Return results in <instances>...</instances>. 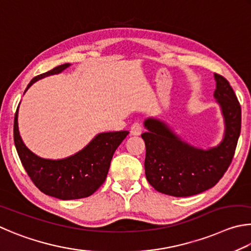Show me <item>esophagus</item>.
<instances>
[{"mask_svg":"<svg viewBox=\"0 0 251 251\" xmlns=\"http://www.w3.org/2000/svg\"><path fill=\"white\" fill-rule=\"evenodd\" d=\"M142 132V126L140 122H134L130 128L131 135H140Z\"/></svg>","mask_w":251,"mask_h":251,"instance_id":"esophagus-1","label":"esophagus"}]
</instances>
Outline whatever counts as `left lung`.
Here are the masks:
<instances>
[{
    "mask_svg": "<svg viewBox=\"0 0 251 251\" xmlns=\"http://www.w3.org/2000/svg\"><path fill=\"white\" fill-rule=\"evenodd\" d=\"M214 97L225 123L222 142L207 150L182 140L164 121L148 118L146 142V176L157 192L175 197L200 194L216 185L230 165L241 128V108L227 79L214 74Z\"/></svg>",
    "mask_w": 251,
    "mask_h": 251,
    "instance_id": "8db88e82",
    "label": "left lung"
}]
</instances>
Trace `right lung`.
<instances>
[{
  "label": "right lung",
  "instance_id": "1",
  "mask_svg": "<svg viewBox=\"0 0 251 251\" xmlns=\"http://www.w3.org/2000/svg\"><path fill=\"white\" fill-rule=\"evenodd\" d=\"M69 66L70 64L60 65L38 75L30 80L25 92L39 79L60 74ZM17 118L19 107L14 118V143L25 171L39 191L63 201L83 199L94 194L107 177L114 151L129 134L128 131L99 133L74 155L60 160L43 159L24 144Z\"/></svg>",
  "mask_w": 251,
  "mask_h": 251
}]
</instances>
